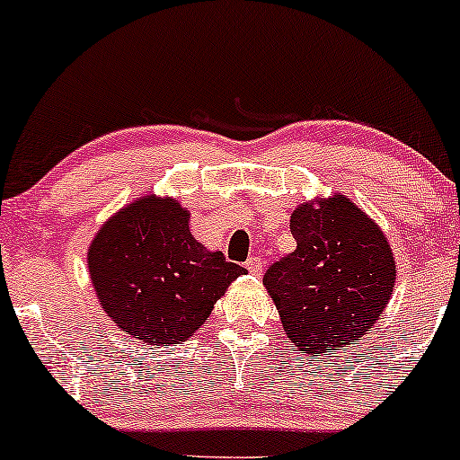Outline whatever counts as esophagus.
<instances>
[{
  "label": "esophagus",
  "mask_w": 460,
  "mask_h": 460,
  "mask_svg": "<svg viewBox=\"0 0 460 460\" xmlns=\"http://www.w3.org/2000/svg\"><path fill=\"white\" fill-rule=\"evenodd\" d=\"M244 266L251 274H260L261 272V257H251V260H248Z\"/></svg>",
  "instance_id": "34e87169"
}]
</instances>
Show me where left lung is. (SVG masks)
I'll return each mask as SVG.
<instances>
[{"instance_id": "1", "label": "left lung", "mask_w": 460, "mask_h": 460, "mask_svg": "<svg viewBox=\"0 0 460 460\" xmlns=\"http://www.w3.org/2000/svg\"><path fill=\"white\" fill-rule=\"evenodd\" d=\"M289 229L296 251L268 268V296L298 350H341L376 324L394 294L387 235L341 192L300 203Z\"/></svg>"}]
</instances>
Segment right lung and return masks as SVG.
Listing matches in <instances>:
<instances>
[{
    "label": "right lung",
    "instance_id": "obj_1",
    "mask_svg": "<svg viewBox=\"0 0 460 460\" xmlns=\"http://www.w3.org/2000/svg\"><path fill=\"white\" fill-rule=\"evenodd\" d=\"M86 266L108 318L151 346L179 344L212 314L246 268L208 251L177 199L145 194L94 234Z\"/></svg>",
    "mask_w": 460,
    "mask_h": 460
}]
</instances>
